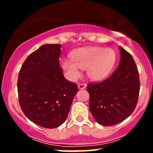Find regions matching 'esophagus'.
<instances>
[{
  "instance_id": "esophagus-1",
  "label": "esophagus",
  "mask_w": 153,
  "mask_h": 153,
  "mask_svg": "<svg viewBox=\"0 0 153 153\" xmlns=\"http://www.w3.org/2000/svg\"><path fill=\"white\" fill-rule=\"evenodd\" d=\"M79 89H85L86 88V85L84 83H79L78 85Z\"/></svg>"
}]
</instances>
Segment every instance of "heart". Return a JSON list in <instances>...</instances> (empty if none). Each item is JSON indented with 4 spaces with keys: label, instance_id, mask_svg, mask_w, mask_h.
Segmentation results:
<instances>
[{
    "label": "heart",
    "instance_id": "heart-1",
    "mask_svg": "<svg viewBox=\"0 0 153 153\" xmlns=\"http://www.w3.org/2000/svg\"><path fill=\"white\" fill-rule=\"evenodd\" d=\"M71 61L62 59L61 66L72 80L80 76L79 69L86 71V74L93 80L106 78L112 71L116 61L115 52L109 47H88L72 52Z\"/></svg>",
    "mask_w": 153,
    "mask_h": 153
}]
</instances>
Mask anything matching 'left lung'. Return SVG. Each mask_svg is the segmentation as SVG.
Masks as SVG:
<instances>
[{
  "instance_id": "obj_1",
  "label": "left lung",
  "mask_w": 153,
  "mask_h": 153,
  "mask_svg": "<svg viewBox=\"0 0 153 153\" xmlns=\"http://www.w3.org/2000/svg\"><path fill=\"white\" fill-rule=\"evenodd\" d=\"M119 66L108 78L100 82H89V109L99 124L112 126L129 117L135 109L140 89L135 62L127 51L119 47Z\"/></svg>"
}]
</instances>
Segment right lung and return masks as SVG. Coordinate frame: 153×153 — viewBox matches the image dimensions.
Segmentation results:
<instances>
[{
    "label": "right lung",
    "instance_id": "1",
    "mask_svg": "<svg viewBox=\"0 0 153 153\" xmlns=\"http://www.w3.org/2000/svg\"><path fill=\"white\" fill-rule=\"evenodd\" d=\"M61 45H44L29 54L19 73L17 88L22 111L40 127L56 128L66 120L78 92L59 66Z\"/></svg>",
    "mask_w": 153,
    "mask_h": 153
}]
</instances>
